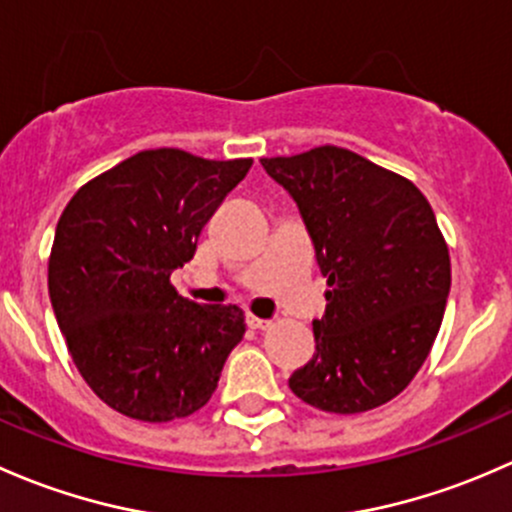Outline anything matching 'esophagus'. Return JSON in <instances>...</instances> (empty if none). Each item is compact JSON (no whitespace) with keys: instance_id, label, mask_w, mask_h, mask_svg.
I'll list each match as a JSON object with an SVG mask.
<instances>
[{"instance_id":"34e87169","label":"esophagus","mask_w":512,"mask_h":512,"mask_svg":"<svg viewBox=\"0 0 512 512\" xmlns=\"http://www.w3.org/2000/svg\"><path fill=\"white\" fill-rule=\"evenodd\" d=\"M246 323H249L251 330H266V328H271V320L256 318V315H246Z\"/></svg>"}]
</instances>
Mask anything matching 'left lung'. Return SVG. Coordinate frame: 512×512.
Segmentation results:
<instances>
[{
  "label": "left lung",
  "instance_id": "1",
  "mask_svg": "<svg viewBox=\"0 0 512 512\" xmlns=\"http://www.w3.org/2000/svg\"><path fill=\"white\" fill-rule=\"evenodd\" d=\"M261 165L291 192L328 278L313 360L288 387L320 412L382 407L409 387L444 320L451 258L434 209L412 179L347 147Z\"/></svg>",
  "mask_w": 512,
  "mask_h": 512
}]
</instances>
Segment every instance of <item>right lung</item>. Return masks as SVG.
Listing matches in <instances>:
<instances>
[{
  "mask_svg": "<svg viewBox=\"0 0 512 512\" xmlns=\"http://www.w3.org/2000/svg\"><path fill=\"white\" fill-rule=\"evenodd\" d=\"M251 162L142 150L83 184L63 209L49 256L51 305L73 365L115 412L165 424L212 399L246 333L244 310L182 298L170 276Z\"/></svg>",
  "mask_w": 512,
  "mask_h": 512,
  "instance_id": "1",
  "label": "right lung"
}]
</instances>
